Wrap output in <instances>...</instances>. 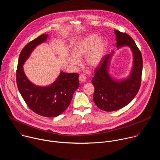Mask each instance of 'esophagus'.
<instances>
[{"mask_svg": "<svg viewBox=\"0 0 160 160\" xmlns=\"http://www.w3.org/2000/svg\"><path fill=\"white\" fill-rule=\"evenodd\" d=\"M79 80L80 82H85L86 81V77L85 75H81L79 76Z\"/></svg>", "mask_w": 160, "mask_h": 160, "instance_id": "1", "label": "esophagus"}]
</instances>
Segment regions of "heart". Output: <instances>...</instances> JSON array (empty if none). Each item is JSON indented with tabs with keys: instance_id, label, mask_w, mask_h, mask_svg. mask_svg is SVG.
<instances>
[{
	"instance_id": "obj_1",
	"label": "heart",
	"mask_w": 160,
	"mask_h": 160,
	"mask_svg": "<svg viewBox=\"0 0 160 160\" xmlns=\"http://www.w3.org/2000/svg\"><path fill=\"white\" fill-rule=\"evenodd\" d=\"M105 46V41L98 35H89L76 44L68 61L72 66H77L81 63L80 59L85 56V63L88 66L97 67L104 56Z\"/></svg>"
}]
</instances>
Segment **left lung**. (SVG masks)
<instances>
[{"mask_svg": "<svg viewBox=\"0 0 160 160\" xmlns=\"http://www.w3.org/2000/svg\"><path fill=\"white\" fill-rule=\"evenodd\" d=\"M117 48L128 46L133 55L132 68L129 75L123 79L117 80L109 73L111 59L114 54L104 56L95 70L92 83L95 90L93 100L96 105L106 111L118 110L129 104L138 94L141 83L142 57L141 51L132 38L125 33L115 30Z\"/></svg>", "mask_w": 160, "mask_h": 160, "instance_id": "obj_1", "label": "left lung"}]
</instances>
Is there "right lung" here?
Segmentation results:
<instances>
[{
    "instance_id": "1",
    "label": "right lung",
    "mask_w": 160,
    "mask_h": 160,
    "mask_svg": "<svg viewBox=\"0 0 160 160\" xmlns=\"http://www.w3.org/2000/svg\"><path fill=\"white\" fill-rule=\"evenodd\" d=\"M48 37V34H42L22 49L16 71V83L22 98L31 110L40 116L56 117L70 105L75 91L79 87V75L61 71L51 85L37 86L28 79L23 70V64L33 51Z\"/></svg>"
}]
</instances>
